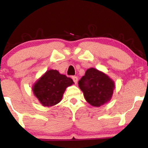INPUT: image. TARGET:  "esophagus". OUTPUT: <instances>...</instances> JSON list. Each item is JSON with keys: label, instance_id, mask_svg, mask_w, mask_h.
Instances as JSON below:
<instances>
[{"label": "esophagus", "instance_id": "obj_1", "mask_svg": "<svg viewBox=\"0 0 148 148\" xmlns=\"http://www.w3.org/2000/svg\"><path fill=\"white\" fill-rule=\"evenodd\" d=\"M72 79H73V81H74V82L75 83V84H77V82H78V77H77V76H72Z\"/></svg>", "mask_w": 148, "mask_h": 148}]
</instances>
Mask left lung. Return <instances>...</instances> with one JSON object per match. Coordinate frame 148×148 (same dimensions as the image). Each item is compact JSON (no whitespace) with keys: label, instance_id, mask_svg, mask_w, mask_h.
I'll list each match as a JSON object with an SVG mask.
<instances>
[{"label":"left lung","instance_id":"1","mask_svg":"<svg viewBox=\"0 0 148 148\" xmlns=\"http://www.w3.org/2000/svg\"><path fill=\"white\" fill-rule=\"evenodd\" d=\"M85 99L92 106L99 107L111 99L115 88L113 81L103 73L90 68L79 81Z\"/></svg>","mask_w":148,"mask_h":148}]
</instances>
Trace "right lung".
Returning <instances> with one entry per match:
<instances>
[{
    "label": "right lung",
    "instance_id": "add662e5",
    "mask_svg": "<svg viewBox=\"0 0 148 148\" xmlns=\"http://www.w3.org/2000/svg\"><path fill=\"white\" fill-rule=\"evenodd\" d=\"M73 84L71 78L51 69L34 85L33 91L44 106H52L60 102L66 88Z\"/></svg>",
    "mask_w": 148,
    "mask_h": 148
}]
</instances>
